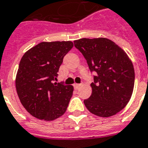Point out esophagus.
Returning a JSON list of instances; mask_svg holds the SVG:
<instances>
[{"label":"esophagus","instance_id":"34e87169","mask_svg":"<svg viewBox=\"0 0 148 148\" xmlns=\"http://www.w3.org/2000/svg\"><path fill=\"white\" fill-rule=\"evenodd\" d=\"M82 86H83L82 84H78V83H75V84H74V87H75L76 90H78L79 88H80Z\"/></svg>","mask_w":148,"mask_h":148}]
</instances>
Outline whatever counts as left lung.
<instances>
[{"label":"left lung","instance_id":"obj_1","mask_svg":"<svg viewBox=\"0 0 148 148\" xmlns=\"http://www.w3.org/2000/svg\"><path fill=\"white\" fill-rule=\"evenodd\" d=\"M74 45L86 58L91 72L97 75L90 84L92 94L84 104L99 117H110L128 104L133 94L135 73L125 51L109 39L82 38Z\"/></svg>","mask_w":148,"mask_h":148}]
</instances>
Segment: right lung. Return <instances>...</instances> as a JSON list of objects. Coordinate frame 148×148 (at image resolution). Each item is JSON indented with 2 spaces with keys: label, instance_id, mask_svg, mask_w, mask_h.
Instances as JSON below:
<instances>
[{
  "label": "right lung",
  "instance_id": "1",
  "mask_svg": "<svg viewBox=\"0 0 148 148\" xmlns=\"http://www.w3.org/2000/svg\"><path fill=\"white\" fill-rule=\"evenodd\" d=\"M73 47L72 41L41 42L21 58L15 87L23 107L33 117L52 121L66 112L74 88L53 81Z\"/></svg>",
  "mask_w": 148,
  "mask_h": 148
}]
</instances>
